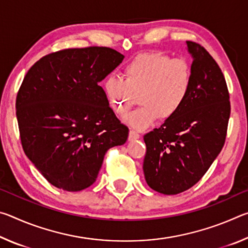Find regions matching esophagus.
I'll use <instances>...</instances> for the list:
<instances>
[{"instance_id": "obj_1", "label": "esophagus", "mask_w": 248, "mask_h": 248, "mask_svg": "<svg viewBox=\"0 0 248 248\" xmlns=\"http://www.w3.org/2000/svg\"><path fill=\"white\" fill-rule=\"evenodd\" d=\"M139 138H140V134L139 133H138L137 131H134V130H130L129 137H128L129 141H134V140L139 139Z\"/></svg>"}]
</instances>
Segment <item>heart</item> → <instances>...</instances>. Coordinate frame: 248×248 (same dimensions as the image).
<instances>
[{
  "instance_id": "1",
  "label": "heart",
  "mask_w": 248,
  "mask_h": 248,
  "mask_svg": "<svg viewBox=\"0 0 248 248\" xmlns=\"http://www.w3.org/2000/svg\"><path fill=\"white\" fill-rule=\"evenodd\" d=\"M124 78H108L104 90L117 115L124 117L138 104L142 106L129 117V124L145 129L159 117L170 119L182 109L190 94L192 70L189 62L162 51L137 54L124 69Z\"/></svg>"
}]
</instances>
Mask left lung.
I'll return each mask as SVG.
<instances>
[{"label": "left lung", "mask_w": 248, "mask_h": 248, "mask_svg": "<svg viewBox=\"0 0 248 248\" xmlns=\"http://www.w3.org/2000/svg\"><path fill=\"white\" fill-rule=\"evenodd\" d=\"M186 43L194 59L190 94L173 118L143 137L145 180L164 195H177L202 178L223 148L231 114L220 66L202 46Z\"/></svg>", "instance_id": "left-lung-1"}]
</instances>
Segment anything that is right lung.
Segmentation results:
<instances>
[{"mask_svg": "<svg viewBox=\"0 0 248 248\" xmlns=\"http://www.w3.org/2000/svg\"><path fill=\"white\" fill-rule=\"evenodd\" d=\"M124 58L107 47L64 49L43 57L25 75L16 97L22 146L57 188L90 187L107 151L127 141L128 127L98 85Z\"/></svg>", "mask_w": 248, "mask_h": 248, "instance_id": "obj_1", "label": "right lung"}]
</instances>
